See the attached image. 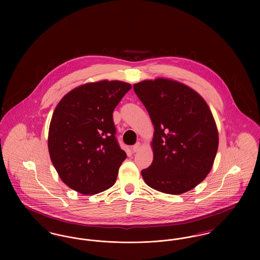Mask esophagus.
Listing matches in <instances>:
<instances>
[{"mask_svg": "<svg viewBox=\"0 0 260 260\" xmlns=\"http://www.w3.org/2000/svg\"><path fill=\"white\" fill-rule=\"evenodd\" d=\"M140 148H141V143H140V142H137L136 144H135V145L133 146V152L136 153V152H137Z\"/></svg>", "mask_w": 260, "mask_h": 260, "instance_id": "obj_1", "label": "esophagus"}]
</instances>
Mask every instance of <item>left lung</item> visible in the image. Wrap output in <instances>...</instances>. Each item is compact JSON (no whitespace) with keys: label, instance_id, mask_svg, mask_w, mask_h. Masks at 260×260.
<instances>
[{"label":"left lung","instance_id":"8db88e82","mask_svg":"<svg viewBox=\"0 0 260 260\" xmlns=\"http://www.w3.org/2000/svg\"><path fill=\"white\" fill-rule=\"evenodd\" d=\"M154 124L151 166L141 171L151 188L179 195L201 183L212 168L218 133L210 108L194 89L169 79L134 85Z\"/></svg>","mask_w":260,"mask_h":260}]
</instances>
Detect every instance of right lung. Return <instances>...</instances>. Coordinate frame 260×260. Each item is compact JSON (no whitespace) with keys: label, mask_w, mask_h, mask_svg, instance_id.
Masks as SVG:
<instances>
[{"label":"right lung","mask_w":260,"mask_h":260,"mask_svg":"<svg viewBox=\"0 0 260 260\" xmlns=\"http://www.w3.org/2000/svg\"><path fill=\"white\" fill-rule=\"evenodd\" d=\"M131 88L120 81L88 83L57 104L49 131L50 160L62 181L75 191L93 195L116 182L126 154L115 136L113 111Z\"/></svg>","instance_id":"right-lung-1"}]
</instances>
